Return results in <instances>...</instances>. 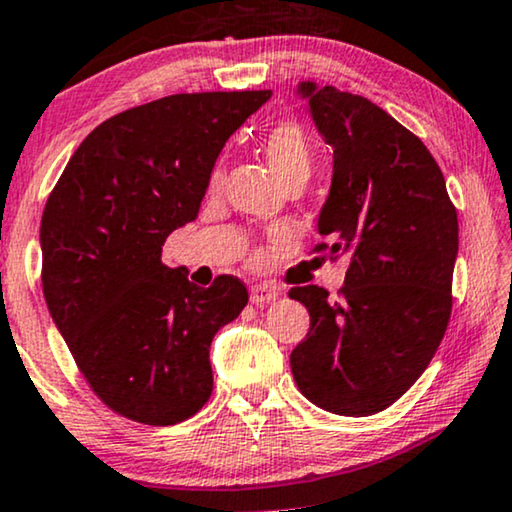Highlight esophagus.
Returning <instances> with one entry per match:
<instances>
[{
    "label": "esophagus",
    "mask_w": 512,
    "mask_h": 512,
    "mask_svg": "<svg viewBox=\"0 0 512 512\" xmlns=\"http://www.w3.org/2000/svg\"><path fill=\"white\" fill-rule=\"evenodd\" d=\"M278 294H280L278 287L266 285V283H259V285L250 287V301H253V304H257V306L269 304V301L278 299Z\"/></svg>",
    "instance_id": "1"
}]
</instances>
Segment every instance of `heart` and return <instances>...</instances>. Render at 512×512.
Segmentation results:
<instances>
[{
    "label": "heart",
    "instance_id": "1",
    "mask_svg": "<svg viewBox=\"0 0 512 512\" xmlns=\"http://www.w3.org/2000/svg\"><path fill=\"white\" fill-rule=\"evenodd\" d=\"M262 150L266 164L276 174L278 181H285L294 174H311L313 148L308 136L297 122H278L264 134ZM220 183V171H215L213 187Z\"/></svg>",
    "mask_w": 512,
    "mask_h": 512
}]
</instances>
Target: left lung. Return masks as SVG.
I'll return each mask as SVG.
<instances>
[{"label": "left lung", "mask_w": 512, "mask_h": 512, "mask_svg": "<svg viewBox=\"0 0 512 512\" xmlns=\"http://www.w3.org/2000/svg\"><path fill=\"white\" fill-rule=\"evenodd\" d=\"M297 95L334 157L318 232L350 264L338 301L318 285L290 290L311 315L292 376L322 410L373 415L422 376L448 327L457 211L427 146L390 113L313 81Z\"/></svg>", "instance_id": "obj_1"}]
</instances>
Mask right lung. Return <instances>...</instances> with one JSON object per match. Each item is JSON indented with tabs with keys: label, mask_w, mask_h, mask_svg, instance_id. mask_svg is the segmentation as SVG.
Instances as JSON below:
<instances>
[{
	"label": "right lung",
	"mask_w": 512,
	"mask_h": 512,
	"mask_svg": "<svg viewBox=\"0 0 512 512\" xmlns=\"http://www.w3.org/2000/svg\"><path fill=\"white\" fill-rule=\"evenodd\" d=\"M271 90L171 95L85 136L41 218L43 297L78 369L129 420L183 422L213 392L208 348L248 290H204L162 262L167 236L197 218L229 136Z\"/></svg>",
	"instance_id": "add662e5"
}]
</instances>
